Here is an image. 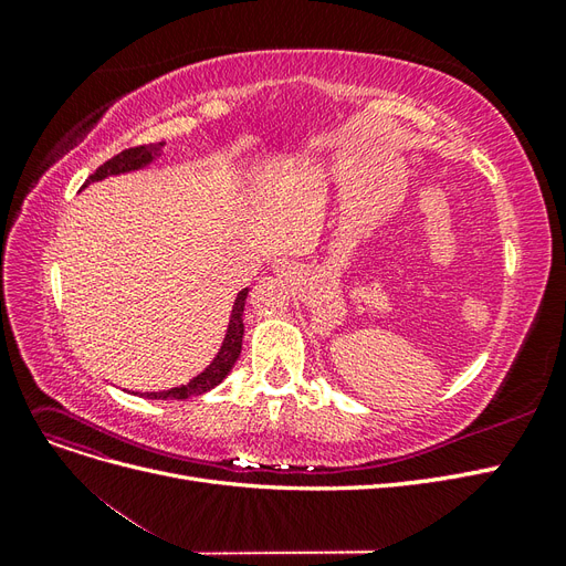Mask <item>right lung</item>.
I'll return each mask as SVG.
<instances>
[{"label":"right lung","instance_id":"right-lung-1","mask_svg":"<svg viewBox=\"0 0 566 566\" xmlns=\"http://www.w3.org/2000/svg\"><path fill=\"white\" fill-rule=\"evenodd\" d=\"M163 144H148V146H134L127 148L123 153H117L115 158L106 160L101 165L94 175H90V179L84 181V186L92 184V181H101L106 177H115V175H123V172H132V169H142L146 167L153 158L160 153ZM245 297H248V287L238 293L235 302H233V312H231V321H229V331L224 337V345H221L219 354L214 361L205 368L198 378H193L191 382H186L181 387L175 389H167V391H146L144 397L146 399H188V397H198V394H205L214 389L221 380L227 378L229 370L233 368V364L238 361V356H241L243 349V310H245Z\"/></svg>","mask_w":566,"mask_h":566}]
</instances>
